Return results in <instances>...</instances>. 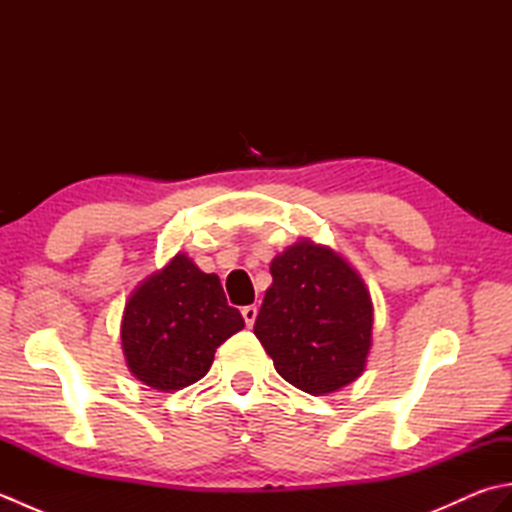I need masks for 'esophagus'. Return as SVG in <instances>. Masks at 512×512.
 <instances>
[{
    "mask_svg": "<svg viewBox=\"0 0 512 512\" xmlns=\"http://www.w3.org/2000/svg\"><path fill=\"white\" fill-rule=\"evenodd\" d=\"M242 317H244L248 328H253L255 319H257V306H246V308H242Z\"/></svg>",
    "mask_w": 512,
    "mask_h": 512,
    "instance_id": "34e87169",
    "label": "esophagus"
}]
</instances>
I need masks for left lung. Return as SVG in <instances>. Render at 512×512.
Segmentation results:
<instances>
[{"label": "left lung", "instance_id": "obj_1", "mask_svg": "<svg viewBox=\"0 0 512 512\" xmlns=\"http://www.w3.org/2000/svg\"><path fill=\"white\" fill-rule=\"evenodd\" d=\"M270 275L253 330L277 374L312 396L350 385L372 345V299L361 277L310 242L275 257Z\"/></svg>", "mask_w": 512, "mask_h": 512}]
</instances>
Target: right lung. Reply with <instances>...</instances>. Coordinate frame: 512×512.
<instances>
[{
  "instance_id": "add662e5",
  "label": "right lung",
  "mask_w": 512,
  "mask_h": 512,
  "mask_svg": "<svg viewBox=\"0 0 512 512\" xmlns=\"http://www.w3.org/2000/svg\"><path fill=\"white\" fill-rule=\"evenodd\" d=\"M242 328V314L228 306L217 275L176 255L129 297L121 339L132 374L171 391L200 380L217 347Z\"/></svg>"
}]
</instances>
